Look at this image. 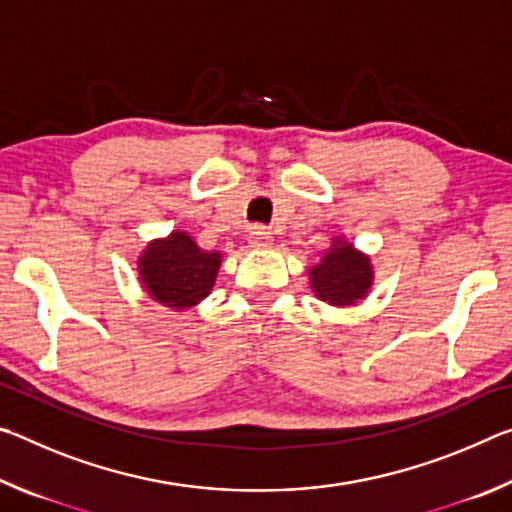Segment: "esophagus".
Masks as SVG:
<instances>
[{
    "mask_svg": "<svg viewBox=\"0 0 512 512\" xmlns=\"http://www.w3.org/2000/svg\"><path fill=\"white\" fill-rule=\"evenodd\" d=\"M248 244L253 248H266L271 246V232H268L266 225H253L248 232Z\"/></svg>",
    "mask_w": 512,
    "mask_h": 512,
    "instance_id": "34e87169",
    "label": "esophagus"
}]
</instances>
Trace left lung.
I'll use <instances>...</instances> for the list:
<instances>
[{"mask_svg": "<svg viewBox=\"0 0 512 512\" xmlns=\"http://www.w3.org/2000/svg\"><path fill=\"white\" fill-rule=\"evenodd\" d=\"M375 280L370 257L341 237L334 239L332 248L323 259L309 268V282L316 296L334 307H350L368 296Z\"/></svg>", "mask_w": 512, "mask_h": 512, "instance_id": "8db88e82", "label": "left lung"}]
</instances>
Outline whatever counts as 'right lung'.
Instances as JSON below:
<instances>
[{
	"label": "right lung",
	"mask_w": 512,
	"mask_h": 512,
	"mask_svg": "<svg viewBox=\"0 0 512 512\" xmlns=\"http://www.w3.org/2000/svg\"><path fill=\"white\" fill-rule=\"evenodd\" d=\"M221 253H207L183 230L153 239L137 259L142 287L164 307L183 311L210 296Z\"/></svg>",
	"instance_id": "right-lung-1"
}]
</instances>
